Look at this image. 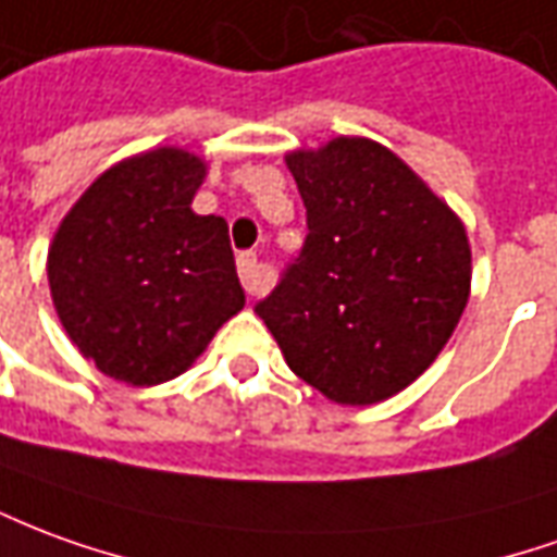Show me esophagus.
<instances>
[{
	"instance_id": "esophagus-1",
	"label": "esophagus",
	"mask_w": 557,
	"mask_h": 557,
	"mask_svg": "<svg viewBox=\"0 0 557 557\" xmlns=\"http://www.w3.org/2000/svg\"><path fill=\"white\" fill-rule=\"evenodd\" d=\"M238 274L244 289L250 292V295H259V292L265 289V274H262V265H259L256 252H238Z\"/></svg>"
}]
</instances>
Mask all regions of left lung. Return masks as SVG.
I'll return each mask as SVG.
<instances>
[{
	"mask_svg": "<svg viewBox=\"0 0 557 557\" xmlns=\"http://www.w3.org/2000/svg\"><path fill=\"white\" fill-rule=\"evenodd\" d=\"M286 165L307 240L256 313L307 386L344 407L380 404L431 368L468 307L465 223L371 138L289 150Z\"/></svg>",
	"mask_w": 557,
	"mask_h": 557,
	"instance_id": "obj_1",
	"label": "left lung"
}]
</instances>
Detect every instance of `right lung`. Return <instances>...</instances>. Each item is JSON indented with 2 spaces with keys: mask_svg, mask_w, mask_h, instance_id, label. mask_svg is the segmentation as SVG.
<instances>
[{
  "mask_svg": "<svg viewBox=\"0 0 557 557\" xmlns=\"http://www.w3.org/2000/svg\"><path fill=\"white\" fill-rule=\"evenodd\" d=\"M205 177L208 162L184 147L144 150L102 171L53 232L62 329L126 386L181 376L244 310L228 225L193 211Z\"/></svg>",
  "mask_w": 557,
  "mask_h": 557,
  "instance_id": "obj_1",
  "label": "right lung"
}]
</instances>
